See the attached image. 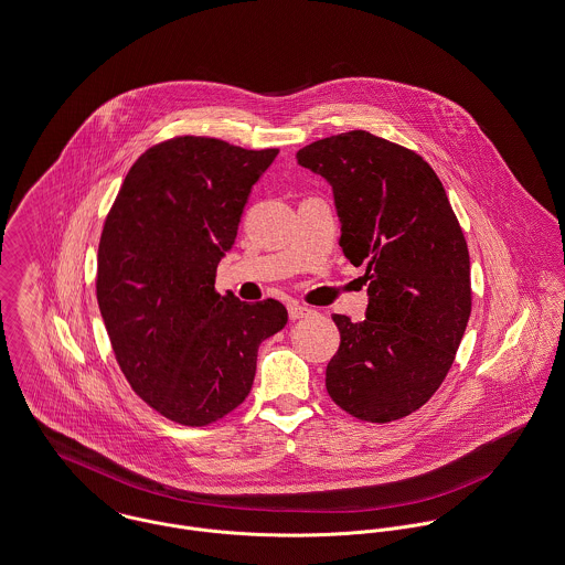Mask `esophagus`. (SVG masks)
Masks as SVG:
<instances>
[{"label":"esophagus","mask_w":565,"mask_h":565,"mask_svg":"<svg viewBox=\"0 0 565 565\" xmlns=\"http://www.w3.org/2000/svg\"><path fill=\"white\" fill-rule=\"evenodd\" d=\"M309 313H311V309H307L303 305H288V316H290V320H292V322H295V320H301V318L309 316Z\"/></svg>","instance_id":"esophagus-1"}]
</instances>
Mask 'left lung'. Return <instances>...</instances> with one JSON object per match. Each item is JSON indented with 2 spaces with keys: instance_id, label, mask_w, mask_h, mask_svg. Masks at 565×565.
Masks as SVG:
<instances>
[{
  "instance_id": "8db88e82",
  "label": "left lung",
  "mask_w": 565,
  "mask_h": 565,
  "mask_svg": "<svg viewBox=\"0 0 565 565\" xmlns=\"http://www.w3.org/2000/svg\"><path fill=\"white\" fill-rule=\"evenodd\" d=\"M297 161L331 184L340 247L370 281L361 322L333 313L327 391L356 419L406 417L440 387L471 316L465 234L435 170L367 130L318 139Z\"/></svg>"
}]
</instances>
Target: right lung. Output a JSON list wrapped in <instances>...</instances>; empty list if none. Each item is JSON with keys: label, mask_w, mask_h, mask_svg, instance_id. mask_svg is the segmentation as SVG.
I'll return each instance as SVG.
<instances>
[{"label": "right lung", "mask_w": 565, "mask_h": 565, "mask_svg": "<svg viewBox=\"0 0 565 565\" xmlns=\"http://www.w3.org/2000/svg\"><path fill=\"white\" fill-rule=\"evenodd\" d=\"M277 148L175 137L146 150L98 243L96 299L132 391L182 426H206L252 391L262 342L286 307L215 292L254 184Z\"/></svg>", "instance_id": "add662e5"}]
</instances>
